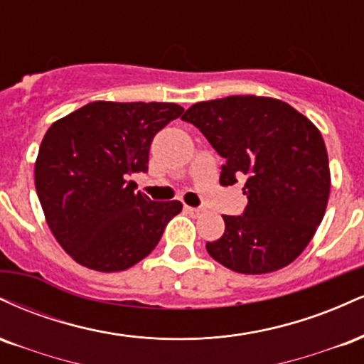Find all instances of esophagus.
Segmentation results:
<instances>
[{"instance_id": "obj_1", "label": "esophagus", "mask_w": 364, "mask_h": 364, "mask_svg": "<svg viewBox=\"0 0 364 364\" xmlns=\"http://www.w3.org/2000/svg\"><path fill=\"white\" fill-rule=\"evenodd\" d=\"M185 212L186 214H190L191 217H198L200 215V208H196V207H185Z\"/></svg>"}]
</instances>
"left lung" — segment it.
Returning a JSON list of instances; mask_svg holds the SVG:
<instances>
[{
	"mask_svg": "<svg viewBox=\"0 0 364 364\" xmlns=\"http://www.w3.org/2000/svg\"><path fill=\"white\" fill-rule=\"evenodd\" d=\"M181 119L225 159L220 185L245 179L248 205L243 215H223L224 235L207 243L208 255L252 275L294 262L328 202V156L318 128L287 102L258 95L196 102Z\"/></svg>",
	"mask_w": 364,
	"mask_h": 364,
	"instance_id": "1",
	"label": "left lung"
}]
</instances>
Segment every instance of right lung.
<instances>
[{
    "label": "right lung",
    "mask_w": 364,
    "mask_h": 364,
    "mask_svg": "<svg viewBox=\"0 0 364 364\" xmlns=\"http://www.w3.org/2000/svg\"><path fill=\"white\" fill-rule=\"evenodd\" d=\"M183 111L173 102L95 101L46 132L36 161L37 196L75 262L119 272L156 248L183 205L152 202L129 176L147 173L154 136Z\"/></svg>",
    "instance_id": "add662e5"
}]
</instances>
